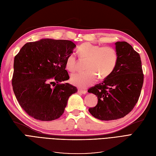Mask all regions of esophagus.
<instances>
[{
	"label": "esophagus",
	"mask_w": 156,
	"mask_h": 156,
	"mask_svg": "<svg viewBox=\"0 0 156 156\" xmlns=\"http://www.w3.org/2000/svg\"><path fill=\"white\" fill-rule=\"evenodd\" d=\"M77 92L79 94H87V90H82V89H78Z\"/></svg>",
	"instance_id": "34e87169"
}]
</instances>
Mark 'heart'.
<instances>
[{
	"mask_svg": "<svg viewBox=\"0 0 156 156\" xmlns=\"http://www.w3.org/2000/svg\"><path fill=\"white\" fill-rule=\"evenodd\" d=\"M78 54L82 59H87L86 72L71 75L70 81L74 86L85 88L95 83L99 77L105 79L110 75L118 62V53L112 47H101L91 43H84L78 47ZM66 68L70 72L77 68V60L74 53L66 60Z\"/></svg>",
	"mask_w": 156,
	"mask_h": 156,
	"instance_id": "heart-1",
	"label": "heart"
}]
</instances>
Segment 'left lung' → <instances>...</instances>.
<instances>
[{"instance_id":"1","label":"left lung","mask_w":156,"mask_h":156,"mask_svg":"<svg viewBox=\"0 0 156 156\" xmlns=\"http://www.w3.org/2000/svg\"><path fill=\"white\" fill-rule=\"evenodd\" d=\"M118 62L110 75L88 89L98 98L89 112L101 120H117L129 113L137 103L144 75L139 54L126 41L115 43Z\"/></svg>"}]
</instances>
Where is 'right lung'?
Masks as SVG:
<instances>
[{
	"label": "right lung",
	"instance_id": "1",
	"mask_svg": "<svg viewBox=\"0 0 156 156\" xmlns=\"http://www.w3.org/2000/svg\"><path fill=\"white\" fill-rule=\"evenodd\" d=\"M75 44L64 40L41 39L23 46L14 58L13 90L20 106L41 121L58 119L69 97L77 92L68 83L66 60Z\"/></svg>",
	"mask_w": 156,
	"mask_h": 156
}]
</instances>
